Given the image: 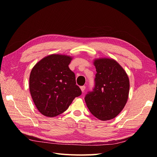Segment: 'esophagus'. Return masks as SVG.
<instances>
[{
	"instance_id": "obj_1",
	"label": "esophagus",
	"mask_w": 157,
	"mask_h": 157,
	"mask_svg": "<svg viewBox=\"0 0 157 157\" xmlns=\"http://www.w3.org/2000/svg\"><path fill=\"white\" fill-rule=\"evenodd\" d=\"M85 86H80V88H81V90L82 92H84V90H85Z\"/></svg>"
}]
</instances>
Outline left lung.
<instances>
[{
	"label": "left lung",
	"instance_id": "1",
	"mask_svg": "<svg viewBox=\"0 0 157 157\" xmlns=\"http://www.w3.org/2000/svg\"><path fill=\"white\" fill-rule=\"evenodd\" d=\"M97 73L93 91L85 101L89 111L97 118H114L127 103L130 83L126 72L113 59H98L94 62Z\"/></svg>",
	"mask_w": 157,
	"mask_h": 157
}]
</instances>
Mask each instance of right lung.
<instances>
[{"mask_svg":"<svg viewBox=\"0 0 157 157\" xmlns=\"http://www.w3.org/2000/svg\"><path fill=\"white\" fill-rule=\"evenodd\" d=\"M72 57L53 54L38 62L29 78L30 92L37 109L48 117L66 110L75 97L81 95L74 73L69 65Z\"/></svg>","mask_w":157,"mask_h":157,"instance_id":"right-lung-1","label":"right lung"}]
</instances>
